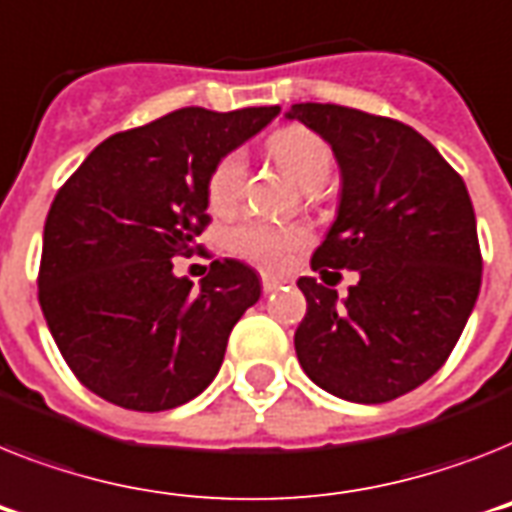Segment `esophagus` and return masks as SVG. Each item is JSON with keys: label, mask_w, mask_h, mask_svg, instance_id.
Here are the masks:
<instances>
[{"label": "esophagus", "mask_w": 512, "mask_h": 512, "mask_svg": "<svg viewBox=\"0 0 512 512\" xmlns=\"http://www.w3.org/2000/svg\"><path fill=\"white\" fill-rule=\"evenodd\" d=\"M286 284L284 278L281 276H273V273H263V292L270 294V292H276L278 286Z\"/></svg>", "instance_id": "1"}]
</instances>
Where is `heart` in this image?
<instances>
[{
	"label": "heart",
	"instance_id": "obj_1",
	"mask_svg": "<svg viewBox=\"0 0 512 512\" xmlns=\"http://www.w3.org/2000/svg\"><path fill=\"white\" fill-rule=\"evenodd\" d=\"M268 152L278 162V168L307 191L321 189L334 168V152L326 139L305 126H286L276 131L268 139ZM244 176H247L244 155L228 152L226 157H220L207 178V205L213 213H231L239 205ZM307 242H310V228L299 223L268 226L257 220H244L228 234V247L236 255L263 268H281L292 252L302 249Z\"/></svg>",
	"mask_w": 512,
	"mask_h": 512
}]
</instances>
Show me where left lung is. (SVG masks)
Returning <instances> with one entry per match:
<instances>
[{"label": "left lung", "instance_id": "8db88e82", "mask_svg": "<svg viewBox=\"0 0 512 512\" xmlns=\"http://www.w3.org/2000/svg\"><path fill=\"white\" fill-rule=\"evenodd\" d=\"M299 120L334 149L342 202L313 270H357L350 294L315 278L297 286L307 313L294 334L299 365L334 397L397 400L455 350L481 289L476 215L463 178L400 120L302 102Z\"/></svg>", "mask_w": 512, "mask_h": 512}]
</instances>
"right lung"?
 Returning a JSON list of instances; mask_svg holds the SVG:
<instances>
[{
  "instance_id": "right-lung-1",
  "label": "right lung",
  "mask_w": 512,
  "mask_h": 512,
  "mask_svg": "<svg viewBox=\"0 0 512 512\" xmlns=\"http://www.w3.org/2000/svg\"><path fill=\"white\" fill-rule=\"evenodd\" d=\"M281 107H184L110 136L60 186L39 265V305L65 363L112 405L160 413L202 394L231 328L260 299L239 260L202 284L173 273L210 226L207 178Z\"/></svg>"
}]
</instances>
